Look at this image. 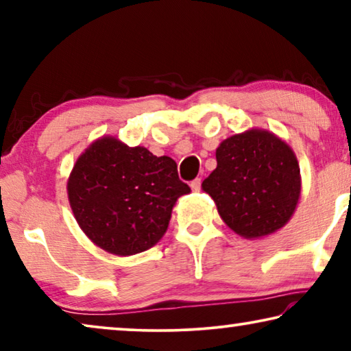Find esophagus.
Masks as SVG:
<instances>
[{"mask_svg":"<svg viewBox=\"0 0 351 351\" xmlns=\"http://www.w3.org/2000/svg\"><path fill=\"white\" fill-rule=\"evenodd\" d=\"M190 187H192L193 192H199V190H201V180H199V178H197V180H193L192 182H190Z\"/></svg>","mask_w":351,"mask_h":351,"instance_id":"1","label":"esophagus"}]
</instances>
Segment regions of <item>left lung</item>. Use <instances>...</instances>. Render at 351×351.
I'll use <instances>...</instances> for the list:
<instances>
[{
    "label": "left lung",
    "instance_id": "left-lung-1",
    "mask_svg": "<svg viewBox=\"0 0 351 351\" xmlns=\"http://www.w3.org/2000/svg\"><path fill=\"white\" fill-rule=\"evenodd\" d=\"M223 221L245 239L283 228L300 197V169L288 144L265 130L230 136L203 181Z\"/></svg>",
    "mask_w": 351,
    "mask_h": 351
}]
</instances>
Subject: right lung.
<instances>
[{
  "label": "right lung",
  "instance_id": "add662e5",
  "mask_svg": "<svg viewBox=\"0 0 351 351\" xmlns=\"http://www.w3.org/2000/svg\"><path fill=\"white\" fill-rule=\"evenodd\" d=\"M189 192L173 159L114 138L86 148L68 181L69 204L82 230L116 255L156 245L169 228L176 199Z\"/></svg>",
  "mask_w": 351,
  "mask_h": 351
}]
</instances>
